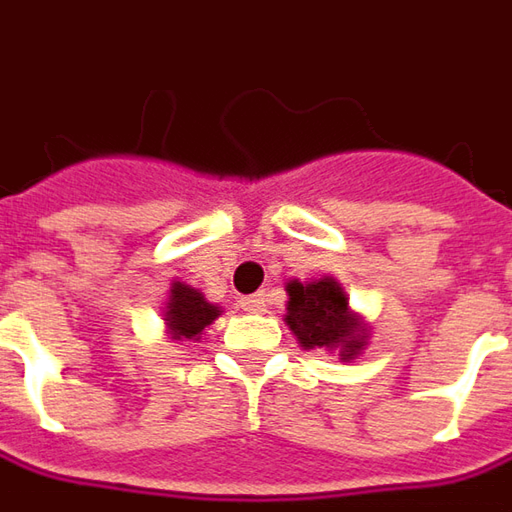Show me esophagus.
<instances>
[{"mask_svg": "<svg viewBox=\"0 0 512 512\" xmlns=\"http://www.w3.org/2000/svg\"><path fill=\"white\" fill-rule=\"evenodd\" d=\"M242 310L253 312V315H262V312H267V298H264V293L242 298Z\"/></svg>", "mask_w": 512, "mask_h": 512, "instance_id": "34e87169", "label": "esophagus"}]
</instances>
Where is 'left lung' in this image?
Wrapping results in <instances>:
<instances>
[{"instance_id": "left-lung-1", "label": "left lung", "mask_w": 512, "mask_h": 512, "mask_svg": "<svg viewBox=\"0 0 512 512\" xmlns=\"http://www.w3.org/2000/svg\"><path fill=\"white\" fill-rule=\"evenodd\" d=\"M284 324L296 335L304 349L335 352L338 360L352 363L369 346V324L363 315L349 307L344 284L335 276H321L312 281L290 279Z\"/></svg>"}]
</instances>
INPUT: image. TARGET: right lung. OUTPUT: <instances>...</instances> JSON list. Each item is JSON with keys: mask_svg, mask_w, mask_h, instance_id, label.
<instances>
[{"mask_svg": "<svg viewBox=\"0 0 512 512\" xmlns=\"http://www.w3.org/2000/svg\"><path fill=\"white\" fill-rule=\"evenodd\" d=\"M219 315H222V307L211 304L197 287L185 281H171L166 307H163V324L171 341L200 344L205 329L211 327Z\"/></svg>", "mask_w": 512, "mask_h": 512, "instance_id": "1", "label": "right lung"}]
</instances>
